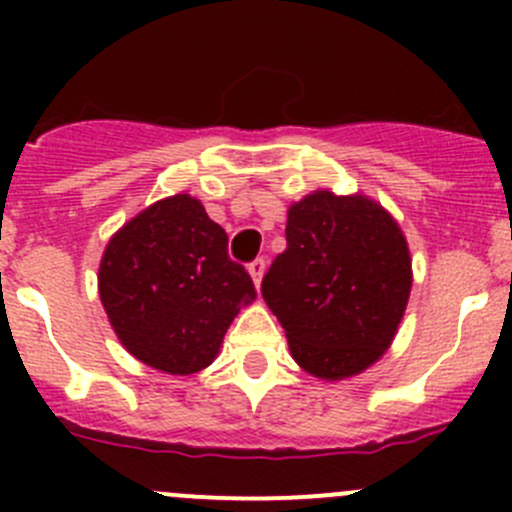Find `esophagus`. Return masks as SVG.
<instances>
[{
  "label": "esophagus",
  "mask_w": 512,
  "mask_h": 512,
  "mask_svg": "<svg viewBox=\"0 0 512 512\" xmlns=\"http://www.w3.org/2000/svg\"><path fill=\"white\" fill-rule=\"evenodd\" d=\"M247 270H250V277H252V282H255V287H260L262 275H265V260H262V257H257V260H252L250 265H247Z\"/></svg>",
  "instance_id": "esophagus-1"
}]
</instances>
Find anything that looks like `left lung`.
<instances>
[{
	"label": "left lung",
	"instance_id": "obj_1",
	"mask_svg": "<svg viewBox=\"0 0 512 512\" xmlns=\"http://www.w3.org/2000/svg\"><path fill=\"white\" fill-rule=\"evenodd\" d=\"M287 250L262 280L289 352L317 379H347L391 347L411 294L399 223L366 195L314 190L287 210Z\"/></svg>",
	"mask_w": 512,
	"mask_h": 512
}]
</instances>
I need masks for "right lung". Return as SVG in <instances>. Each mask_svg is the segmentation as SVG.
Listing matches in <instances>:
<instances>
[{
    "mask_svg": "<svg viewBox=\"0 0 512 512\" xmlns=\"http://www.w3.org/2000/svg\"><path fill=\"white\" fill-rule=\"evenodd\" d=\"M98 294L123 347L175 376L213 364L232 319L257 297L227 255L223 227L185 193L153 203L108 240Z\"/></svg>",
    "mask_w": 512,
    "mask_h": 512,
    "instance_id": "1",
    "label": "right lung"
}]
</instances>
